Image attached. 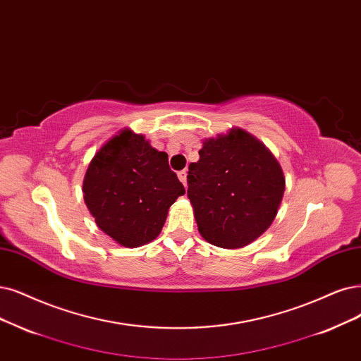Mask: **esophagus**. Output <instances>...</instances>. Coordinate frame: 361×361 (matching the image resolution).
Masks as SVG:
<instances>
[{
    "instance_id": "esophagus-1",
    "label": "esophagus",
    "mask_w": 361,
    "mask_h": 361,
    "mask_svg": "<svg viewBox=\"0 0 361 361\" xmlns=\"http://www.w3.org/2000/svg\"><path fill=\"white\" fill-rule=\"evenodd\" d=\"M177 176H178V180L184 184V188H185V185H188V171L183 169V171H180V172L177 173Z\"/></svg>"
}]
</instances>
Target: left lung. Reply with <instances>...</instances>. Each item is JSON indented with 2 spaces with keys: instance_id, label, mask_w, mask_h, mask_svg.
I'll return each mask as SVG.
<instances>
[{
  "instance_id": "left-lung-1",
  "label": "left lung",
  "mask_w": 361,
  "mask_h": 361,
  "mask_svg": "<svg viewBox=\"0 0 361 361\" xmlns=\"http://www.w3.org/2000/svg\"><path fill=\"white\" fill-rule=\"evenodd\" d=\"M188 197L207 243L236 250L256 241L275 220L286 177L260 140L241 128L202 140L189 165Z\"/></svg>"
}]
</instances>
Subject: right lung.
I'll return each instance as SVG.
<instances>
[{
	"label": "right lung",
	"instance_id": "obj_1",
	"mask_svg": "<svg viewBox=\"0 0 361 361\" xmlns=\"http://www.w3.org/2000/svg\"><path fill=\"white\" fill-rule=\"evenodd\" d=\"M184 193L168 154L129 128L101 145L83 180L85 204L97 226L128 248L156 239L169 207Z\"/></svg>",
	"mask_w": 361,
	"mask_h": 361
}]
</instances>
